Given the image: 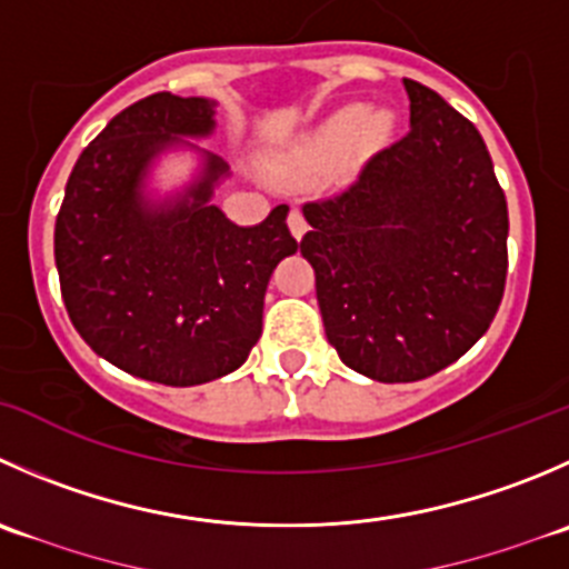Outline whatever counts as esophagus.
I'll list each match as a JSON object with an SVG mask.
<instances>
[{"label":"esophagus","mask_w":569,"mask_h":569,"mask_svg":"<svg viewBox=\"0 0 569 569\" xmlns=\"http://www.w3.org/2000/svg\"><path fill=\"white\" fill-rule=\"evenodd\" d=\"M289 230H291V236H295L297 241H300L302 236H306V230H308L306 217H302V211H297V208L289 213Z\"/></svg>","instance_id":"1"}]
</instances>
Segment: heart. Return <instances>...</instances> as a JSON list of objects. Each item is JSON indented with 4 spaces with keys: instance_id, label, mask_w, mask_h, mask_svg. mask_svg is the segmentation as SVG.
<instances>
[{
    "instance_id": "heart-1",
    "label": "heart",
    "mask_w": 569,
    "mask_h": 569,
    "mask_svg": "<svg viewBox=\"0 0 569 569\" xmlns=\"http://www.w3.org/2000/svg\"><path fill=\"white\" fill-rule=\"evenodd\" d=\"M391 130V119L383 110H367L363 104H345L333 110L319 127L302 136L278 163L283 178H311L322 169L333 167L347 150H372L383 144Z\"/></svg>"
}]
</instances>
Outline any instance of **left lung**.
<instances>
[{"instance_id":"obj_1","label":"left lung","mask_w":569,"mask_h":569,"mask_svg":"<svg viewBox=\"0 0 569 569\" xmlns=\"http://www.w3.org/2000/svg\"><path fill=\"white\" fill-rule=\"evenodd\" d=\"M402 86L411 130L341 194L302 206L328 341L380 383L459 361L492 325L509 269V208L481 132L422 82Z\"/></svg>"}]
</instances>
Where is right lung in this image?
<instances>
[{
  "instance_id": "right-lung-1",
  "label": "right lung",
  "mask_w": 569,
  "mask_h": 569,
  "mask_svg": "<svg viewBox=\"0 0 569 569\" xmlns=\"http://www.w3.org/2000/svg\"><path fill=\"white\" fill-rule=\"evenodd\" d=\"M213 102L161 91L121 110L77 158L54 222L60 295L77 333L113 367L163 386L233 372L261 336L274 267L295 256L289 206L239 228L217 206L222 158L174 200L150 202L152 158L213 132Z\"/></svg>"
}]
</instances>
